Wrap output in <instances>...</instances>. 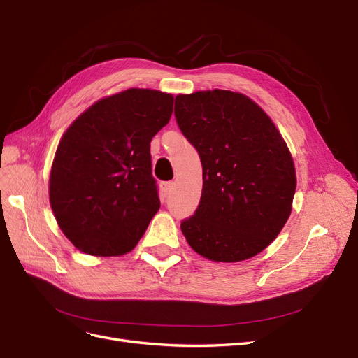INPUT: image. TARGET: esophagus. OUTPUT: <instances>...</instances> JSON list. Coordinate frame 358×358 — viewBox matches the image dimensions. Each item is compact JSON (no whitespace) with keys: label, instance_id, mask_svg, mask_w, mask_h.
I'll return each instance as SVG.
<instances>
[{"label":"esophagus","instance_id":"34e87169","mask_svg":"<svg viewBox=\"0 0 358 358\" xmlns=\"http://www.w3.org/2000/svg\"><path fill=\"white\" fill-rule=\"evenodd\" d=\"M172 189H174V182H172V181H164V182H161V192H162V194H164L165 197L171 194Z\"/></svg>","mask_w":358,"mask_h":358}]
</instances>
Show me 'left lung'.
I'll return each mask as SVG.
<instances>
[{
  "instance_id": "obj_1",
  "label": "left lung",
  "mask_w": 358,
  "mask_h": 358,
  "mask_svg": "<svg viewBox=\"0 0 358 358\" xmlns=\"http://www.w3.org/2000/svg\"><path fill=\"white\" fill-rule=\"evenodd\" d=\"M174 113L203 169L199 206L181 222L187 243L217 262L258 255L285 227L296 189L279 129L255 101L227 90L180 94Z\"/></svg>"
}]
</instances>
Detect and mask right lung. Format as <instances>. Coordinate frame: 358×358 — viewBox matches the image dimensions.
<instances>
[{
    "mask_svg": "<svg viewBox=\"0 0 358 358\" xmlns=\"http://www.w3.org/2000/svg\"><path fill=\"white\" fill-rule=\"evenodd\" d=\"M174 97L129 88L79 115L50 172V203L81 252L119 257L136 248L161 208L150 141L171 119Z\"/></svg>",
    "mask_w": 358,
    "mask_h": 358,
    "instance_id": "right-lung-1",
    "label": "right lung"
}]
</instances>
